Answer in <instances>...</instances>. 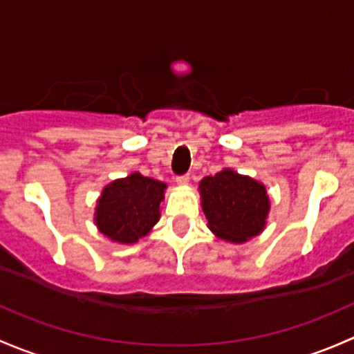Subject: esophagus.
Returning <instances> with one entry per match:
<instances>
[{"label": "esophagus", "mask_w": 354, "mask_h": 354, "mask_svg": "<svg viewBox=\"0 0 354 354\" xmlns=\"http://www.w3.org/2000/svg\"><path fill=\"white\" fill-rule=\"evenodd\" d=\"M176 184L178 185V187H184V185L189 184V176H180L176 178Z\"/></svg>", "instance_id": "obj_1"}]
</instances>
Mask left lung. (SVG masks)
I'll return each mask as SVG.
<instances>
[{
    "mask_svg": "<svg viewBox=\"0 0 354 354\" xmlns=\"http://www.w3.org/2000/svg\"><path fill=\"white\" fill-rule=\"evenodd\" d=\"M203 213L214 236L243 243L264 232L271 199L266 185L232 169L220 170L199 182Z\"/></svg>",
    "mask_w": 354,
    "mask_h": 354,
    "instance_id": "1",
    "label": "left lung"
}]
</instances>
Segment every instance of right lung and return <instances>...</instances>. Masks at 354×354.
I'll use <instances>...</instances> for the list:
<instances>
[{"instance_id": "right-lung-1", "label": "right lung", "mask_w": 354, "mask_h": 354, "mask_svg": "<svg viewBox=\"0 0 354 354\" xmlns=\"http://www.w3.org/2000/svg\"><path fill=\"white\" fill-rule=\"evenodd\" d=\"M167 184L140 172L115 178L102 189L93 223L112 242L131 245L151 232L160 220Z\"/></svg>"}]
</instances>
